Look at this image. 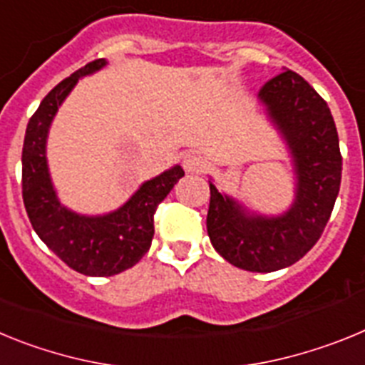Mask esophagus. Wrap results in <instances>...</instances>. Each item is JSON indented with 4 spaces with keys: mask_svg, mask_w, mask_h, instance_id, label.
<instances>
[{
    "mask_svg": "<svg viewBox=\"0 0 365 365\" xmlns=\"http://www.w3.org/2000/svg\"><path fill=\"white\" fill-rule=\"evenodd\" d=\"M182 166H185L186 172H201L202 168L206 166V159L199 153V151H188V153L182 157Z\"/></svg>",
    "mask_w": 365,
    "mask_h": 365,
    "instance_id": "obj_1",
    "label": "esophagus"
}]
</instances>
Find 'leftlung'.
Segmentation results:
<instances>
[{
    "label": "left lung",
    "mask_w": 365,
    "mask_h": 365,
    "mask_svg": "<svg viewBox=\"0 0 365 365\" xmlns=\"http://www.w3.org/2000/svg\"><path fill=\"white\" fill-rule=\"evenodd\" d=\"M259 100L291 150L294 202L276 217L250 214L210 182L206 228L228 263L274 272L302 259L320 240L340 190L341 155L327 102L298 73L283 71L270 78Z\"/></svg>",
    "instance_id": "8db88e82"
}]
</instances>
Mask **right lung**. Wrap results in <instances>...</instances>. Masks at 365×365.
Here are the masks:
<instances>
[{
	"label": "right lung",
	"mask_w": 365,
	"mask_h": 365,
	"mask_svg": "<svg viewBox=\"0 0 365 365\" xmlns=\"http://www.w3.org/2000/svg\"><path fill=\"white\" fill-rule=\"evenodd\" d=\"M106 63L104 58L89 62L51 89L29 120L21 153L24 205L32 228L67 267L86 276H115L143 259L155 234V210L185 175L180 166L170 168L106 215H80L60 205L45 157L51 122L76 82Z\"/></svg>",
	"instance_id": "1"
}]
</instances>
